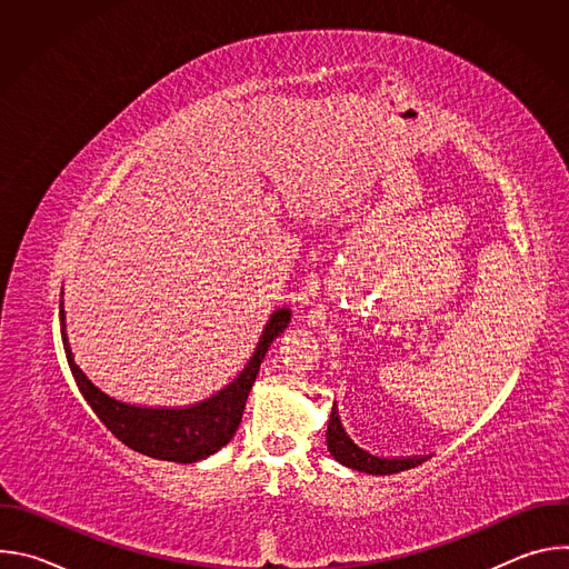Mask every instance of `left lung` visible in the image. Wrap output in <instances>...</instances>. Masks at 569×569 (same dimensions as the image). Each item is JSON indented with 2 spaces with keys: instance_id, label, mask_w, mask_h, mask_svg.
Masks as SVG:
<instances>
[{
  "instance_id": "obj_1",
  "label": "left lung",
  "mask_w": 569,
  "mask_h": 569,
  "mask_svg": "<svg viewBox=\"0 0 569 569\" xmlns=\"http://www.w3.org/2000/svg\"><path fill=\"white\" fill-rule=\"evenodd\" d=\"M327 443H329V450L331 455L353 468V470H360V472H369V475H393V472H400V470H408V468H415L419 463L426 461V457H400V459H389V457H378V455H371L369 450L360 448L345 430L342 421H340V415H338V408L333 405L331 410V419H329V430H327Z\"/></svg>"
}]
</instances>
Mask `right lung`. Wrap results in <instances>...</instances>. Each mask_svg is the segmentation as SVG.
I'll use <instances>...</instances> for the list:
<instances>
[{"label":"right lung","instance_id":"add662e5","mask_svg":"<svg viewBox=\"0 0 569 569\" xmlns=\"http://www.w3.org/2000/svg\"><path fill=\"white\" fill-rule=\"evenodd\" d=\"M290 308H279L272 312L266 323L259 347L250 362L233 378L231 385L220 389L216 396L191 405V408H139L123 400L112 398L101 391L73 360L67 331H64V308L60 303V333L67 353L69 369L76 378L80 393L86 396L94 415L103 421V426L128 448L164 461L193 463L231 441L236 435L242 410H246L248 396L261 369V362L270 349V345L288 329Z\"/></svg>","mask_w":569,"mask_h":569}]
</instances>
